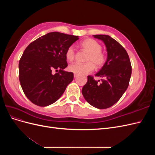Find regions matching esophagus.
<instances>
[{"label":"esophagus","instance_id":"34e87169","mask_svg":"<svg viewBox=\"0 0 155 155\" xmlns=\"http://www.w3.org/2000/svg\"><path fill=\"white\" fill-rule=\"evenodd\" d=\"M74 77L75 78H77V77H78V75H77V74H74Z\"/></svg>","mask_w":155,"mask_h":155}]
</instances>
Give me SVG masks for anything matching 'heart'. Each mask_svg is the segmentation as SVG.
<instances>
[{
  "mask_svg": "<svg viewBox=\"0 0 155 155\" xmlns=\"http://www.w3.org/2000/svg\"><path fill=\"white\" fill-rule=\"evenodd\" d=\"M81 47L89 54L87 58L86 64L74 63L68 67V70L70 72L77 75H85L91 73L96 68L102 67L105 62V55L103 54L101 46L97 42L92 39H87L81 42ZM67 59L68 61H72L75 57V51L72 46H70L65 54Z\"/></svg>",
  "mask_w": 155,
  "mask_h": 155,
  "instance_id": "1",
  "label": "heart"
}]
</instances>
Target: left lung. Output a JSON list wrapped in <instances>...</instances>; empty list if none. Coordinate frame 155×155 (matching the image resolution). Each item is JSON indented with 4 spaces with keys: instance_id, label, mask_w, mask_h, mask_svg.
I'll return each mask as SVG.
<instances>
[{
    "instance_id": "left-lung-1",
    "label": "left lung",
    "mask_w": 155,
    "mask_h": 155,
    "mask_svg": "<svg viewBox=\"0 0 155 155\" xmlns=\"http://www.w3.org/2000/svg\"><path fill=\"white\" fill-rule=\"evenodd\" d=\"M93 37L104 42L107 55L104 66L95 76L101 79V83L88 76L82 88L85 100L97 109H107L118 101L127 88L131 76L130 61L125 48L118 41L107 35Z\"/></svg>"
}]
</instances>
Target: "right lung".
Instances as JSON below:
<instances>
[{"label":"right lung","mask_w":155,"mask_h":155,"mask_svg":"<svg viewBox=\"0 0 155 155\" xmlns=\"http://www.w3.org/2000/svg\"><path fill=\"white\" fill-rule=\"evenodd\" d=\"M78 36L50 32L31 43L19 61V81L25 94L33 104L46 107L62 96L74 79L67 67L66 51ZM58 71L55 74L52 70Z\"/></svg>","instance_id":"1"}]
</instances>
